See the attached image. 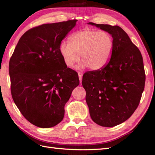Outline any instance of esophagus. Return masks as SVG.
I'll list each match as a JSON object with an SVG mask.
<instances>
[{
	"label": "esophagus",
	"instance_id": "1",
	"mask_svg": "<svg viewBox=\"0 0 155 155\" xmlns=\"http://www.w3.org/2000/svg\"><path fill=\"white\" fill-rule=\"evenodd\" d=\"M78 78H79L80 82L81 83L82 78H83V73H82V72H78Z\"/></svg>",
	"mask_w": 155,
	"mask_h": 155
}]
</instances>
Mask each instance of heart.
Listing matches in <instances>:
<instances>
[{
    "label": "heart",
    "mask_w": 155,
    "mask_h": 155,
    "mask_svg": "<svg viewBox=\"0 0 155 155\" xmlns=\"http://www.w3.org/2000/svg\"><path fill=\"white\" fill-rule=\"evenodd\" d=\"M114 47L112 36L105 31L85 29L75 33L60 44L59 51L65 65L73 68L80 60V68L98 71L107 64Z\"/></svg>",
    "instance_id": "b5f03b06"
}]
</instances>
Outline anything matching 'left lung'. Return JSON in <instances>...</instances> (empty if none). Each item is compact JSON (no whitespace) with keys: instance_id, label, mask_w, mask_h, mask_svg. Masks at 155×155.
<instances>
[{"instance_id":"8db88e82","label":"left lung","mask_w":155,"mask_h":155,"mask_svg":"<svg viewBox=\"0 0 155 155\" xmlns=\"http://www.w3.org/2000/svg\"><path fill=\"white\" fill-rule=\"evenodd\" d=\"M95 25L111 35V59L104 68L85 72L82 84L94 122L104 127L123 123L134 114L144 89L145 72L140 50L117 25Z\"/></svg>"}]
</instances>
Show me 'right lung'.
I'll return each mask as SVG.
<instances>
[{
	"mask_svg": "<svg viewBox=\"0 0 155 155\" xmlns=\"http://www.w3.org/2000/svg\"><path fill=\"white\" fill-rule=\"evenodd\" d=\"M77 20L43 24L19 39L9 61L11 91L25 119L39 128L63 120L64 105L79 84L77 72L65 65L59 46Z\"/></svg>",
	"mask_w": 155,
	"mask_h": 155,
	"instance_id": "right-lung-1",
	"label": "right lung"
}]
</instances>
